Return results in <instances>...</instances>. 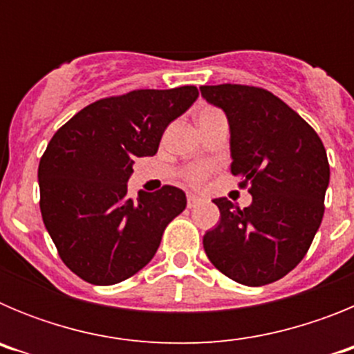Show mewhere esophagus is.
Wrapping results in <instances>:
<instances>
[{"label":"esophagus","instance_id":"obj_1","mask_svg":"<svg viewBox=\"0 0 354 354\" xmlns=\"http://www.w3.org/2000/svg\"><path fill=\"white\" fill-rule=\"evenodd\" d=\"M200 202V196H196V195H187V207L192 209V207H195L196 204H198Z\"/></svg>","mask_w":354,"mask_h":354}]
</instances>
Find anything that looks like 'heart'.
Segmentation results:
<instances>
[{
  "label": "heart",
  "instance_id": "1",
  "mask_svg": "<svg viewBox=\"0 0 354 354\" xmlns=\"http://www.w3.org/2000/svg\"><path fill=\"white\" fill-rule=\"evenodd\" d=\"M205 109H212V108H205ZM205 109H202V111H205ZM209 174H211V167H209V165H202V162H200V165H192V167H187V170L184 171V180H186L189 186L200 187L205 183Z\"/></svg>",
  "mask_w": 354,
  "mask_h": 354
}]
</instances>
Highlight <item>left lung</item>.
<instances>
[{
	"instance_id": "obj_1",
	"label": "left lung",
	"mask_w": 354,
	"mask_h": 354,
	"mask_svg": "<svg viewBox=\"0 0 354 354\" xmlns=\"http://www.w3.org/2000/svg\"><path fill=\"white\" fill-rule=\"evenodd\" d=\"M227 113L232 175L248 187L241 209L216 198L220 223L204 236L209 261L243 286L277 282L301 262L324 214L326 149L310 124L270 90L250 84L200 86Z\"/></svg>"
}]
</instances>
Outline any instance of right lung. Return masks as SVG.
I'll return each mask as SVG.
<instances>
[{"instance_id": "right-lung-1", "label": "right lung", "mask_w": 354, "mask_h": 354, "mask_svg": "<svg viewBox=\"0 0 354 354\" xmlns=\"http://www.w3.org/2000/svg\"><path fill=\"white\" fill-rule=\"evenodd\" d=\"M198 97L193 84L133 90L92 102L56 131L40 158V212L58 255L93 286H113L145 268L161 236L186 209L174 186L127 195L136 158L158 152L171 120Z\"/></svg>"}]
</instances>
